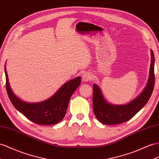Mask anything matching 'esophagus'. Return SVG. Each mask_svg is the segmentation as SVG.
Wrapping results in <instances>:
<instances>
[{"label":"esophagus","mask_w":159,"mask_h":159,"mask_svg":"<svg viewBox=\"0 0 159 159\" xmlns=\"http://www.w3.org/2000/svg\"><path fill=\"white\" fill-rule=\"evenodd\" d=\"M92 77H93L92 75L89 72H84L82 76L83 82H85V83H87V82H88V81L91 80L92 79Z\"/></svg>","instance_id":"obj_1"}]
</instances>
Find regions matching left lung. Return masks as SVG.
I'll list each match as a JSON object with an SVG mask.
<instances>
[{"mask_svg": "<svg viewBox=\"0 0 159 159\" xmlns=\"http://www.w3.org/2000/svg\"><path fill=\"white\" fill-rule=\"evenodd\" d=\"M151 64L146 87L135 99L125 105H113L105 99L99 85L93 84V107L95 116L100 122L106 125L121 124L132 118L147 103L154 86V56L150 50Z\"/></svg>", "mask_w": 159, "mask_h": 159, "instance_id": "obj_1", "label": "left lung"}]
</instances>
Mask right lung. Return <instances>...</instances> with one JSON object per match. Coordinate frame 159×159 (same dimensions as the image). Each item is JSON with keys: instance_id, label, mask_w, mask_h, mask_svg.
I'll return each instance as SVG.
<instances>
[{"instance_id": "right-lung-1", "label": "right lung", "mask_w": 159, "mask_h": 159, "mask_svg": "<svg viewBox=\"0 0 159 159\" xmlns=\"http://www.w3.org/2000/svg\"><path fill=\"white\" fill-rule=\"evenodd\" d=\"M8 95L16 109L28 120L39 125H54L62 120L66 113L69 101L81 82L80 76L64 83L50 98L38 103L25 102L15 95L10 86L5 65Z\"/></svg>"}]
</instances>
